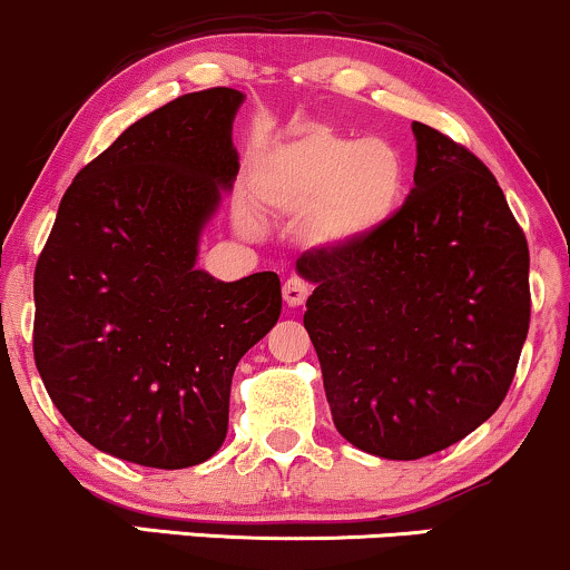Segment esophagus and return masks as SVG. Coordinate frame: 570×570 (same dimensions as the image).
<instances>
[{"instance_id":"obj_1","label":"esophagus","mask_w":570,"mask_h":570,"mask_svg":"<svg viewBox=\"0 0 570 570\" xmlns=\"http://www.w3.org/2000/svg\"><path fill=\"white\" fill-rule=\"evenodd\" d=\"M307 294H311V286H307L303 278H289L284 284V303L289 305V307L305 305Z\"/></svg>"}]
</instances>
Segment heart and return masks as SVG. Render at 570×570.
<instances>
[{
    "label": "heart",
    "instance_id": "b5f03b06",
    "mask_svg": "<svg viewBox=\"0 0 570 570\" xmlns=\"http://www.w3.org/2000/svg\"><path fill=\"white\" fill-rule=\"evenodd\" d=\"M410 166L402 149L383 136L353 139L330 128L263 149L252 160L248 187L267 214L303 219L307 244L353 248L375 238L402 208ZM244 230L254 222L240 214Z\"/></svg>",
    "mask_w": 570,
    "mask_h": 570
}]
</instances>
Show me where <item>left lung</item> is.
Wrapping results in <instances>:
<instances>
[{
    "label": "left lung",
    "instance_id": "left-lung-1",
    "mask_svg": "<svg viewBox=\"0 0 570 570\" xmlns=\"http://www.w3.org/2000/svg\"><path fill=\"white\" fill-rule=\"evenodd\" d=\"M415 187L367 244L307 252L305 330L335 429L415 461L461 442L512 385L531 322L528 240L485 163L412 122Z\"/></svg>",
    "mask_w": 570,
    "mask_h": 570
}]
</instances>
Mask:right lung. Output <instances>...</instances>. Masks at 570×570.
I'll return each instance as SVG.
<instances>
[{
	"label": "right lung",
	"instance_id": "right-lung-1",
	"mask_svg": "<svg viewBox=\"0 0 570 570\" xmlns=\"http://www.w3.org/2000/svg\"><path fill=\"white\" fill-rule=\"evenodd\" d=\"M244 98L200 90L128 126L75 176L39 254V377L82 440L139 466L217 453L235 364L281 316L276 273L227 284L198 267Z\"/></svg>",
	"mask_w": 570,
	"mask_h": 570
}]
</instances>
